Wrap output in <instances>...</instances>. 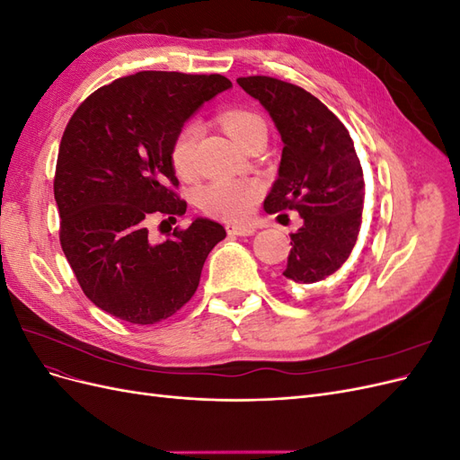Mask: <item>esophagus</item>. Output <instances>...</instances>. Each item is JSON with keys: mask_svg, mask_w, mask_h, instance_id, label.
<instances>
[{"mask_svg": "<svg viewBox=\"0 0 460 460\" xmlns=\"http://www.w3.org/2000/svg\"><path fill=\"white\" fill-rule=\"evenodd\" d=\"M226 230L232 235H253L255 234V228L245 226V225H228Z\"/></svg>", "mask_w": 460, "mask_h": 460, "instance_id": "esophagus-1", "label": "esophagus"}]
</instances>
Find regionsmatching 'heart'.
Segmentation results:
<instances>
[{
  "label": "heart",
  "instance_id": "obj_1",
  "mask_svg": "<svg viewBox=\"0 0 460 460\" xmlns=\"http://www.w3.org/2000/svg\"><path fill=\"white\" fill-rule=\"evenodd\" d=\"M222 128L235 144L245 147L255 132L267 128L264 120L245 109H232L218 117ZM201 136V127L196 120L186 122L174 136L171 146V163L178 176L190 178L196 171V149ZM261 196V186L249 180H215L199 190V207L207 215L222 220H242L252 211Z\"/></svg>",
  "mask_w": 460,
  "mask_h": 460
}]
</instances>
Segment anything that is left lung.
Returning a JSON list of instances; mask_svg holds the SVG:
<instances>
[{"instance_id": "left-lung-1", "label": "left lung", "mask_w": 460, "mask_h": 460, "mask_svg": "<svg viewBox=\"0 0 460 460\" xmlns=\"http://www.w3.org/2000/svg\"><path fill=\"white\" fill-rule=\"evenodd\" d=\"M238 84L269 111L284 149L278 178L264 199L269 215L297 211L284 286L307 289L349 259L365 205L363 166L349 132L313 93L270 76H242Z\"/></svg>"}]
</instances>
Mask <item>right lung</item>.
I'll list each match as a JSON object with an SVG mask.
<instances>
[{
	"label": "right lung",
	"instance_id": "add662e5",
	"mask_svg": "<svg viewBox=\"0 0 460 460\" xmlns=\"http://www.w3.org/2000/svg\"><path fill=\"white\" fill-rule=\"evenodd\" d=\"M230 86L222 75L142 71L95 90L68 120L53 180L59 242L95 307L146 326L172 316L196 294L207 255L226 238L225 226L196 218L153 243L147 222L186 213L172 140Z\"/></svg>",
	"mask_w": 460,
	"mask_h": 460
}]
</instances>
